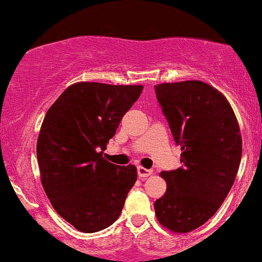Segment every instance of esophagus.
Returning a JSON list of instances; mask_svg holds the SVG:
<instances>
[{"label":"esophagus","instance_id":"esophagus-1","mask_svg":"<svg viewBox=\"0 0 262 262\" xmlns=\"http://www.w3.org/2000/svg\"><path fill=\"white\" fill-rule=\"evenodd\" d=\"M151 174H152L151 169H146V168L144 167H137V176H139L140 178H146Z\"/></svg>","mask_w":262,"mask_h":262}]
</instances>
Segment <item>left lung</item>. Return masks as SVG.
Returning a JSON list of instances; mask_svg holds the SVG:
<instances>
[{
  "label": "left lung",
  "mask_w": 262,
  "mask_h": 262,
  "mask_svg": "<svg viewBox=\"0 0 262 262\" xmlns=\"http://www.w3.org/2000/svg\"><path fill=\"white\" fill-rule=\"evenodd\" d=\"M176 144L181 164L164 170L167 191L154 203L163 227L187 233L220 208L234 183L242 157L237 118L224 97L199 80L154 86Z\"/></svg>",
  "instance_id": "obj_1"
}]
</instances>
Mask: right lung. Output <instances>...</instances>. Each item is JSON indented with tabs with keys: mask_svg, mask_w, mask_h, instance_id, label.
<instances>
[{
	"mask_svg": "<svg viewBox=\"0 0 262 262\" xmlns=\"http://www.w3.org/2000/svg\"><path fill=\"white\" fill-rule=\"evenodd\" d=\"M142 89V85L76 82L44 117L37 142L43 188L58 215L80 232L112 225L136 182L135 165L110 163L102 150Z\"/></svg>",
	"mask_w": 262,
	"mask_h": 262,
	"instance_id": "1",
	"label": "right lung"
}]
</instances>
